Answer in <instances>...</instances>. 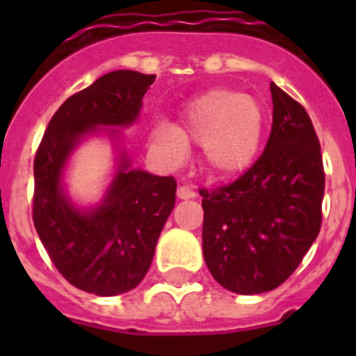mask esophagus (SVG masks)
Returning <instances> with one entry per match:
<instances>
[{
  "mask_svg": "<svg viewBox=\"0 0 356 356\" xmlns=\"http://www.w3.org/2000/svg\"><path fill=\"white\" fill-rule=\"evenodd\" d=\"M177 197H179V200H194L195 192L190 188V186H179Z\"/></svg>",
  "mask_w": 356,
  "mask_h": 356,
  "instance_id": "obj_1",
  "label": "esophagus"
}]
</instances>
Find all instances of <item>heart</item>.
I'll return each mask as SVG.
<instances>
[{"mask_svg": "<svg viewBox=\"0 0 356 356\" xmlns=\"http://www.w3.org/2000/svg\"><path fill=\"white\" fill-rule=\"evenodd\" d=\"M264 134V108L257 97L214 88L184 111L181 127L156 123L151 140L170 161L186 153L188 142L201 144L203 166L214 177H236L254 162Z\"/></svg>", "mask_w": 356, "mask_h": 356, "instance_id": "obj_1", "label": "heart"}]
</instances>
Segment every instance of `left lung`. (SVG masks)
<instances>
[{"label":"left lung","mask_w":356,"mask_h":356,"mask_svg":"<svg viewBox=\"0 0 356 356\" xmlns=\"http://www.w3.org/2000/svg\"><path fill=\"white\" fill-rule=\"evenodd\" d=\"M264 153L231 184L201 188L203 257L223 288L251 296L292 275L321 229L325 172L309 114L275 83Z\"/></svg>","instance_id":"8db88e82"}]
</instances>
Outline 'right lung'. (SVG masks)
<instances>
[{"instance_id":"add662e5","label":"right lung","mask_w":356,"mask_h":356,"mask_svg":"<svg viewBox=\"0 0 356 356\" xmlns=\"http://www.w3.org/2000/svg\"><path fill=\"white\" fill-rule=\"evenodd\" d=\"M155 75L116 70L70 96L53 114L35 155L33 222L58 273L75 288L118 296L138 286L147 273L177 183L120 168L99 207L79 211L63 190V170L83 136L97 127H125L138 118L142 97ZM118 136L116 129H108Z\"/></svg>"}]
</instances>
